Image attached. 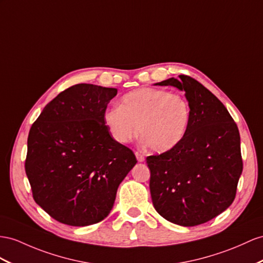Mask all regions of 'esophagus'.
I'll use <instances>...</instances> for the list:
<instances>
[{"mask_svg":"<svg viewBox=\"0 0 263 263\" xmlns=\"http://www.w3.org/2000/svg\"><path fill=\"white\" fill-rule=\"evenodd\" d=\"M136 157H137L139 162H143V161H144V157L141 153H139V152H136Z\"/></svg>","mask_w":263,"mask_h":263,"instance_id":"esophagus-1","label":"esophagus"}]
</instances>
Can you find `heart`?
I'll return each instance as SVG.
<instances>
[{
  "instance_id": "heart-1",
  "label": "heart",
  "mask_w": 263,
  "mask_h": 263,
  "mask_svg": "<svg viewBox=\"0 0 263 263\" xmlns=\"http://www.w3.org/2000/svg\"><path fill=\"white\" fill-rule=\"evenodd\" d=\"M104 122L114 140L129 143L138 137L154 152L177 146L189 129L191 107L178 93L154 87H141L126 93L121 105L109 106Z\"/></svg>"
}]
</instances>
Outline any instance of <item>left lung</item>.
Wrapping results in <instances>:
<instances>
[{
  "label": "left lung",
  "instance_id": "left-lung-1",
  "mask_svg": "<svg viewBox=\"0 0 263 263\" xmlns=\"http://www.w3.org/2000/svg\"><path fill=\"white\" fill-rule=\"evenodd\" d=\"M159 85L185 92L191 120L173 149L146 158L157 212L179 226L205 223L231 205L243 169L240 133L227 107L197 80L179 76Z\"/></svg>",
  "mask_w": 263,
  "mask_h": 263
}]
</instances>
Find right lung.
I'll return each mask as SVG.
<instances>
[{"instance_id":"right-lung-1","label":"right lung","mask_w":263,"mask_h":263,"mask_svg":"<svg viewBox=\"0 0 263 263\" xmlns=\"http://www.w3.org/2000/svg\"><path fill=\"white\" fill-rule=\"evenodd\" d=\"M117 93L86 83L70 86L31 126L25 172L32 196L61 223L85 227L107 217L120 183L137 163L103 119Z\"/></svg>"}]
</instances>
